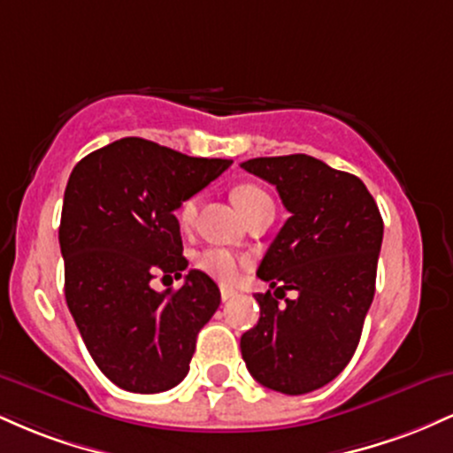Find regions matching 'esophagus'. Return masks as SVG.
I'll use <instances>...</instances> for the list:
<instances>
[{
  "label": "esophagus",
  "mask_w": 453,
  "mask_h": 453,
  "mask_svg": "<svg viewBox=\"0 0 453 453\" xmlns=\"http://www.w3.org/2000/svg\"><path fill=\"white\" fill-rule=\"evenodd\" d=\"M234 296H236V289L226 288V285H221V300H223V303H227V300H232Z\"/></svg>",
  "instance_id": "obj_1"
}]
</instances>
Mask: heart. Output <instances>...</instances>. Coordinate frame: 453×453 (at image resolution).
Returning a JSON list of instances; mask_svg holds the SVG:
<instances>
[{
  "label": "heart",
  "instance_id": "heart-1",
  "mask_svg": "<svg viewBox=\"0 0 453 453\" xmlns=\"http://www.w3.org/2000/svg\"><path fill=\"white\" fill-rule=\"evenodd\" d=\"M232 200L244 217H249L253 211L262 209V206L273 204V200H270L266 191H264L262 187L251 183L234 187ZM196 211L197 197H187L179 209V221L183 223V226H189V223L194 221ZM196 266L204 274H209V277L221 280V283H232V280L238 277V270H241V259L234 256L232 251H227V249L209 247L202 253H197Z\"/></svg>",
  "mask_w": 453,
  "mask_h": 453
}]
</instances>
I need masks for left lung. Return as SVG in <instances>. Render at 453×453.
<instances>
[{"label": "left lung", "instance_id": "1", "mask_svg": "<svg viewBox=\"0 0 453 453\" xmlns=\"http://www.w3.org/2000/svg\"><path fill=\"white\" fill-rule=\"evenodd\" d=\"M241 168L277 187L289 211L257 268L274 294H256L259 321L241 336L242 360L264 388L298 396L330 383L356 353L375 296L381 212L357 176L311 155ZM289 288L296 299L284 297Z\"/></svg>", "mask_w": 453, "mask_h": 453}]
</instances>
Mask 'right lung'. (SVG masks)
<instances>
[{
    "mask_svg": "<svg viewBox=\"0 0 453 453\" xmlns=\"http://www.w3.org/2000/svg\"><path fill=\"white\" fill-rule=\"evenodd\" d=\"M232 165L121 138L72 170L59 244L65 303L93 362L136 394L173 389L189 372L197 332L219 309L217 283L189 270L180 289L155 292V274L183 277L174 211Z\"/></svg>",
    "mask_w": 453,
    "mask_h": 453,
    "instance_id": "1",
    "label": "right lung"
}]
</instances>
